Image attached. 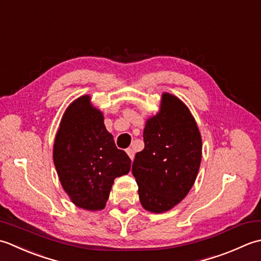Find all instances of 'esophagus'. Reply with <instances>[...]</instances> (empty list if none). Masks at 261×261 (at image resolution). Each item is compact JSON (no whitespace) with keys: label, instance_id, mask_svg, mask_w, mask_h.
Segmentation results:
<instances>
[{"label":"esophagus","instance_id":"34e87169","mask_svg":"<svg viewBox=\"0 0 261 261\" xmlns=\"http://www.w3.org/2000/svg\"><path fill=\"white\" fill-rule=\"evenodd\" d=\"M126 153H127V155L129 156L130 160H133V159H134V151H133L132 148H127V150H126Z\"/></svg>","mask_w":261,"mask_h":261}]
</instances>
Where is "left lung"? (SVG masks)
<instances>
[{"label": "left lung", "mask_w": 261, "mask_h": 261, "mask_svg": "<svg viewBox=\"0 0 261 261\" xmlns=\"http://www.w3.org/2000/svg\"><path fill=\"white\" fill-rule=\"evenodd\" d=\"M144 148L137 152L132 172L143 208L168 212L195 184L201 161V136L191 115L175 95L162 93L160 111L145 123Z\"/></svg>", "instance_id": "8db88e82"}]
</instances>
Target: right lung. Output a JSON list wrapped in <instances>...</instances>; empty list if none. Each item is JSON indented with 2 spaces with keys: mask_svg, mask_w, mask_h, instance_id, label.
Instances as JSON below:
<instances>
[{
  "mask_svg": "<svg viewBox=\"0 0 261 261\" xmlns=\"http://www.w3.org/2000/svg\"><path fill=\"white\" fill-rule=\"evenodd\" d=\"M53 159L72 203L91 212L105 208L114 180L128 173L132 163L126 152L117 148L102 113L88 94L74 100L64 113Z\"/></svg>",
  "mask_w": 261,
  "mask_h": 261,
  "instance_id": "1",
  "label": "right lung"
}]
</instances>
